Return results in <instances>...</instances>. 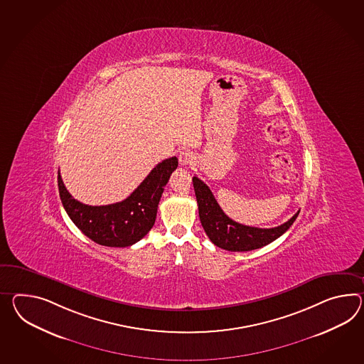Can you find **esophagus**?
<instances>
[{
  "label": "esophagus",
  "mask_w": 364,
  "mask_h": 364,
  "mask_svg": "<svg viewBox=\"0 0 364 364\" xmlns=\"http://www.w3.org/2000/svg\"><path fill=\"white\" fill-rule=\"evenodd\" d=\"M178 161H180V164H183V166L192 164V163L195 161V155H193V152H191V151H181V152L178 154Z\"/></svg>",
  "instance_id": "34e87169"
}]
</instances>
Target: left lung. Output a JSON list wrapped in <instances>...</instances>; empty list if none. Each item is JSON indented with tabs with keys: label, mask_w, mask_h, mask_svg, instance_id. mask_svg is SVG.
I'll list each match as a JSON object with an SVG mask.
<instances>
[{
	"label": "left lung",
	"mask_w": 364,
	"mask_h": 364,
	"mask_svg": "<svg viewBox=\"0 0 364 364\" xmlns=\"http://www.w3.org/2000/svg\"><path fill=\"white\" fill-rule=\"evenodd\" d=\"M193 188L198 204V215L206 235L217 247L228 251H251L263 247L282 237L292 226L300 210L291 220L271 229H259L232 221L223 213L209 186L193 176Z\"/></svg>",
	"instance_id": "left-lung-1"
}]
</instances>
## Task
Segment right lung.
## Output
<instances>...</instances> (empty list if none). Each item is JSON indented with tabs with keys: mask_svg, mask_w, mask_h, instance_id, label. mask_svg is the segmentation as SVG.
Segmentation results:
<instances>
[{
	"mask_svg": "<svg viewBox=\"0 0 364 364\" xmlns=\"http://www.w3.org/2000/svg\"><path fill=\"white\" fill-rule=\"evenodd\" d=\"M178 164L176 156L163 160L132 195L116 204L90 206L75 200L63 184L60 172L59 195L72 222L89 240L107 247H129L142 240L154 226L160 197Z\"/></svg>",
	"mask_w": 364,
	"mask_h": 364,
	"instance_id": "obj_1",
	"label": "right lung"
}]
</instances>
